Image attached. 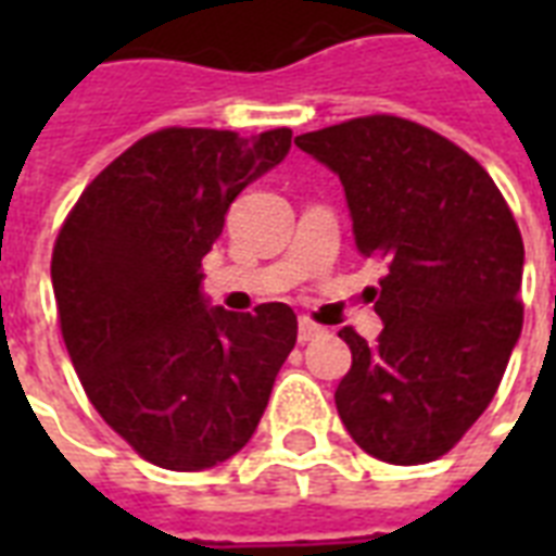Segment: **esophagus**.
<instances>
[{
  "label": "esophagus",
  "mask_w": 556,
  "mask_h": 556,
  "mask_svg": "<svg viewBox=\"0 0 556 556\" xmlns=\"http://www.w3.org/2000/svg\"><path fill=\"white\" fill-rule=\"evenodd\" d=\"M320 334L323 329L317 323L308 320V317H300V329H296V340H300V343H308V340L320 338Z\"/></svg>",
  "instance_id": "esophagus-1"
}]
</instances>
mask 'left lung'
<instances>
[{
  "label": "left lung",
  "mask_w": 556,
  "mask_h": 556,
  "mask_svg": "<svg viewBox=\"0 0 556 556\" xmlns=\"http://www.w3.org/2000/svg\"><path fill=\"white\" fill-rule=\"evenodd\" d=\"M294 143L343 185L357 251L387 260L366 343L334 404L349 435L389 465L444 456L488 409L522 331L526 248L476 159L395 115L355 117Z\"/></svg>",
  "instance_id": "1"
}]
</instances>
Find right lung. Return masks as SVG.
<instances>
[{
    "label": "right lung",
    "instance_id": "1",
    "mask_svg": "<svg viewBox=\"0 0 556 556\" xmlns=\"http://www.w3.org/2000/svg\"><path fill=\"white\" fill-rule=\"evenodd\" d=\"M291 129H161L117 155L65 218L51 286L65 349L103 421L147 462L207 470L251 441L296 314L210 308L201 260Z\"/></svg>",
    "mask_w": 556,
    "mask_h": 556
}]
</instances>
